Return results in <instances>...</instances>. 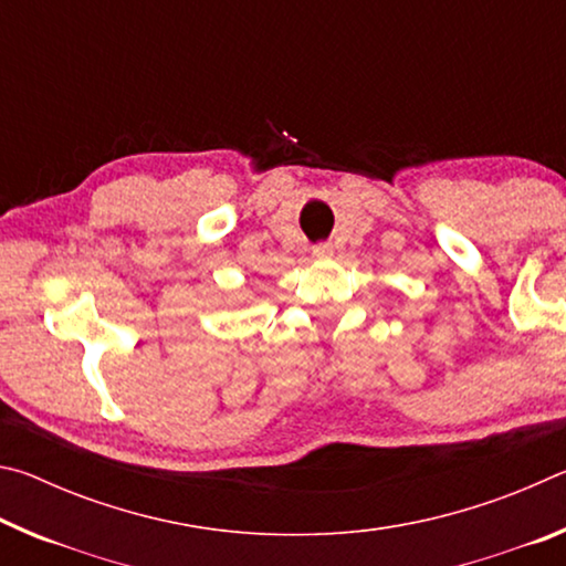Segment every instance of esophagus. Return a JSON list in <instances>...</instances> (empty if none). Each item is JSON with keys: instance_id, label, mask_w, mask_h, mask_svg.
<instances>
[{"instance_id": "34e87169", "label": "esophagus", "mask_w": 566, "mask_h": 566, "mask_svg": "<svg viewBox=\"0 0 566 566\" xmlns=\"http://www.w3.org/2000/svg\"><path fill=\"white\" fill-rule=\"evenodd\" d=\"M314 256H329L332 254V244L329 242H319V244H314Z\"/></svg>"}]
</instances>
